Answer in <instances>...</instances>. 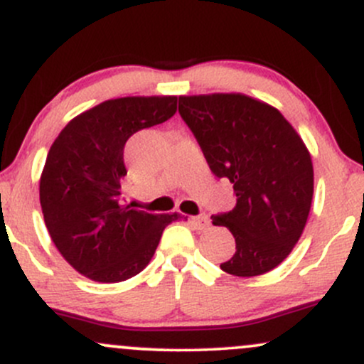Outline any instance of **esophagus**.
Masks as SVG:
<instances>
[{
	"mask_svg": "<svg viewBox=\"0 0 364 364\" xmlns=\"http://www.w3.org/2000/svg\"><path fill=\"white\" fill-rule=\"evenodd\" d=\"M188 220H190V224L193 225L195 229H198V231H205V229L210 228V219H208V215L188 217Z\"/></svg>",
	"mask_w": 364,
	"mask_h": 364,
	"instance_id": "1",
	"label": "esophagus"
}]
</instances>
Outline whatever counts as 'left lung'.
<instances>
[{"mask_svg":"<svg viewBox=\"0 0 364 364\" xmlns=\"http://www.w3.org/2000/svg\"><path fill=\"white\" fill-rule=\"evenodd\" d=\"M179 114L217 178H228L236 207L212 215L232 232L224 272L255 277L275 269L306 224L313 198L311 156L289 121L243 94L181 95Z\"/></svg>","mask_w":364,"mask_h":364,"instance_id":"obj_1","label":"left lung"}]
</instances>
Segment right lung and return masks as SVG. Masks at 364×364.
I'll return each instance as SVG.
<instances>
[{
	"label": "right lung",
	"instance_id": "right-lung-1",
	"mask_svg": "<svg viewBox=\"0 0 364 364\" xmlns=\"http://www.w3.org/2000/svg\"><path fill=\"white\" fill-rule=\"evenodd\" d=\"M178 97H121L82 112L49 149L39 196L53 243L77 272L97 282L140 274L162 231L181 214L121 205L124 144L139 129L173 118Z\"/></svg>",
	"mask_w": 364,
	"mask_h": 364
}]
</instances>
